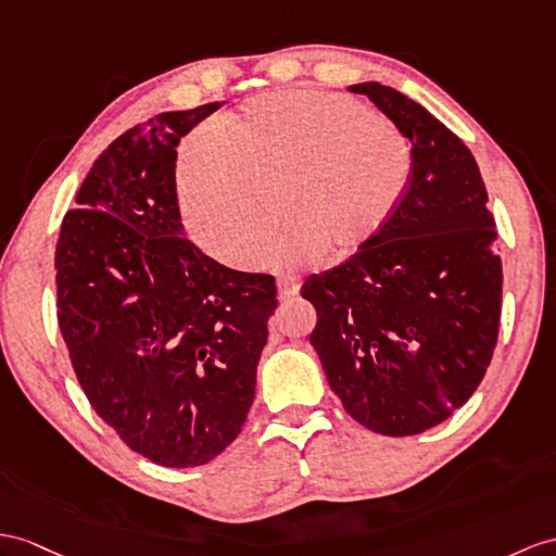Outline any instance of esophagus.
<instances>
[{
    "label": "esophagus",
    "mask_w": 556,
    "mask_h": 556,
    "mask_svg": "<svg viewBox=\"0 0 556 556\" xmlns=\"http://www.w3.org/2000/svg\"><path fill=\"white\" fill-rule=\"evenodd\" d=\"M296 294H300V280L290 278V276L278 280V300L280 302H292Z\"/></svg>",
    "instance_id": "1"
}]
</instances>
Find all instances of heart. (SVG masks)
I'll return each instance as SVG.
<instances>
[{"label": "heart", "instance_id": "b5f03b06", "mask_svg": "<svg viewBox=\"0 0 556 556\" xmlns=\"http://www.w3.org/2000/svg\"><path fill=\"white\" fill-rule=\"evenodd\" d=\"M408 137L356 99L288 89L224 117L214 139L188 143L176 167L188 231L216 260L248 268L278 226L264 264L349 260L375 242L408 193Z\"/></svg>", "mask_w": 556, "mask_h": 556}]
</instances>
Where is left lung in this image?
I'll use <instances>...</instances> for the list:
<instances>
[{"instance_id":"left-lung-1","label":"left lung","mask_w":556,"mask_h":556,"mask_svg":"<svg viewBox=\"0 0 556 556\" xmlns=\"http://www.w3.org/2000/svg\"><path fill=\"white\" fill-rule=\"evenodd\" d=\"M365 93L408 137L415 169L394 219L302 296L311 344L344 410L384 437L441 425L481 384L503 314V262L489 193L463 139L380 83Z\"/></svg>"}]
</instances>
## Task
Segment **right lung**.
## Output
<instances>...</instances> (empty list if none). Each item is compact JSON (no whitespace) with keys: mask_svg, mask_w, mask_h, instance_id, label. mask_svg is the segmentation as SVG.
Listing matches in <instances>:
<instances>
[{"mask_svg":"<svg viewBox=\"0 0 556 556\" xmlns=\"http://www.w3.org/2000/svg\"><path fill=\"white\" fill-rule=\"evenodd\" d=\"M160 113L93 162L56 245V316L77 382L122 443L162 467L222 455L245 425L276 278L184 236L176 148L219 111Z\"/></svg>","mask_w":556,"mask_h":556,"instance_id":"right-lung-1","label":"right lung"}]
</instances>
